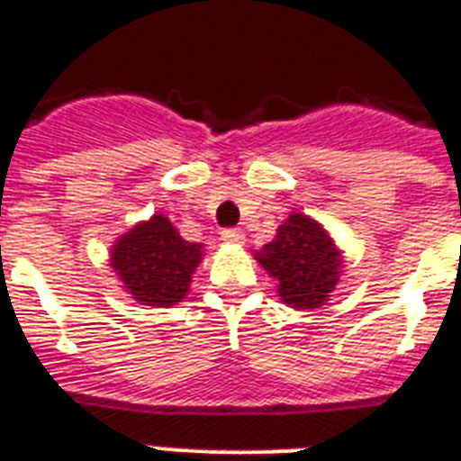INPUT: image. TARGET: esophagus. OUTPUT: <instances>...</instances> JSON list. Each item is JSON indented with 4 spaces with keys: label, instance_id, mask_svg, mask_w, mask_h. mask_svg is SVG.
Returning <instances> with one entry per match:
<instances>
[{
    "label": "esophagus",
    "instance_id": "esophagus-1",
    "mask_svg": "<svg viewBox=\"0 0 461 461\" xmlns=\"http://www.w3.org/2000/svg\"><path fill=\"white\" fill-rule=\"evenodd\" d=\"M222 241H227V244H231V246H244L246 234L241 230H224Z\"/></svg>",
    "mask_w": 461,
    "mask_h": 461
}]
</instances>
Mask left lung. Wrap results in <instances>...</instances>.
Here are the masks:
<instances>
[{
	"mask_svg": "<svg viewBox=\"0 0 461 461\" xmlns=\"http://www.w3.org/2000/svg\"><path fill=\"white\" fill-rule=\"evenodd\" d=\"M275 282L277 296L296 311L325 306L344 275V251L325 227L306 212H289L277 234L253 251Z\"/></svg>",
	"mask_w": 461,
	"mask_h": 461,
	"instance_id": "8db88e82",
	"label": "left lung"
}]
</instances>
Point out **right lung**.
Listing matches in <instances>:
<instances>
[{
  "mask_svg": "<svg viewBox=\"0 0 461 461\" xmlns=\"http://www.w3.org/2000/svg\"><path fill=\"white\" fill-rule=\"evenodd\" d=\"M205 246L181 239L172 220L155 212L119 234L110 249V266L122 289L143 306L169 308L186 299Z\"/></svg>",
  "mask_w": 461,
  "mask_h": 461,
  "instance_id": "1",
  "label": "right lung"
}]
</instances>
